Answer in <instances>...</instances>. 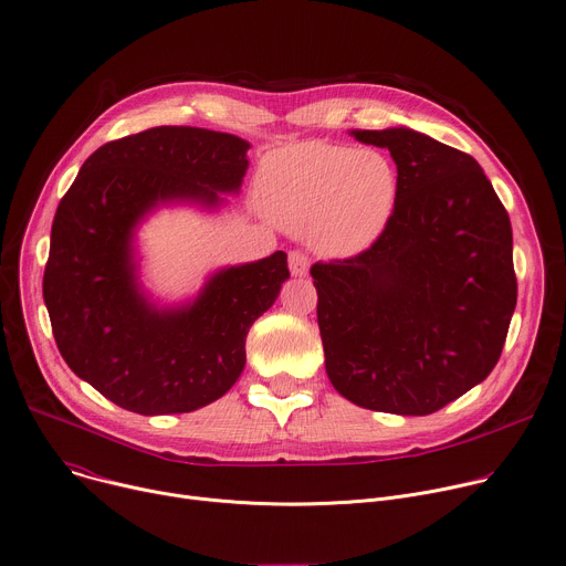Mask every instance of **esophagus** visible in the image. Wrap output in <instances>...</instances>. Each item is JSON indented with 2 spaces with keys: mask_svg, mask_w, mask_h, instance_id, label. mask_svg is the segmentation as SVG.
Segmentation results:
<instances>
[{
  "mask_svg": "<svg viewBox=\"0 0 566 566\" xmlns=\"http://www.w3.org/2000/svg\"><path fill=\"white\" fill-rule=\"evenodd\" d=\"M310 264H312L310 256H306L304 252H300V250L289 252V269L295 277H302V275L310 273Z\"/></svg>",
  "mask_w": 566,
  "mask_h": 566,
  "instance_id": "34e87169",
  "label": "esophagus"
}]
</instances>
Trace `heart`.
Returning <instances> with one entry per match:
<instances>
[{
  "instance_id": "b5f03b06",
  "label": "heart",
  "mask_w": 566,
  "mask_h": 566,
  "mask_svg": "<svg viewBox=\"0 0 566 566\" xmlns=\"http://www.w3.org/2000/svg\"><path fill=\"white\" fill-rule=\"evenodd\" d=\"M266 214L286 230H306L325 254L349 256L386 230L399 196L395 163L377 148L302 142L277 148L256 169Z\"/></svg>"
}]
</instances>
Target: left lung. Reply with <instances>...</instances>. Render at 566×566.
<instances>
[{
    "label": "left lung",
    "mask_w": 566,
    "mask_h": 566,
    "mask_svg": "<svg viewBox=\"0 0 566 566\" xmlns=\"http://www.w3.org/2000/svg\"><path fill=\"white\" fill-rule=\"evenodd\" d=\"M399 174L381 237L312 266L332 386L352 403L431 416L496 366L517 277L512 228L479 163L410 128L352 130Z\"/></svg>",
    "instance_id": "obj_1"
}]
</instances>
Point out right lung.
Listing matches in <instances>:
<instances>
[{"instance_id":"add662e5","label":"right lung","mask_w":566,"mask_h":566,"mask_svg":"<svg viewBox=\"0 0 566 566\" xmlns=\"http://www.w3.org/2000/svg\"><path fill=\"white\" fill-rule=\"evenodd\" d=\"M250 144L230 133L158 126L96 148L51 226L42 295L67 366L139 416L189 413L223 397L245 366V336L289 277L286 252L230 266L178 310L139 291L133 232L160 202L208 208L239 191Z\"/></svg>"}]
</instances>
